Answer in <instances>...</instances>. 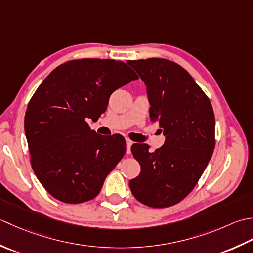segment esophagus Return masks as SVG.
I'll list each match as a JSON object with an SVG mask.
<instances>
[{"label": "esophagus", "mask_w": 253, "mask_h": 253, "mask_svg": "<svg viewBox=\"0 0 253 253\" xmlns=\"http://www.w3.org/2000/svg\"><path fill=\"white\" fill-rule=\"evenodd\" d=\"M126 154H130L131 153V146H132L133 142L131 140H128V138H126Z\"/></svg>", "instance_id": "obj_1"}]
</instances>
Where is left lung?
Returning <instances> with one entry per match:
<instances>
[{"instance_id": "obj_1", "label": "left lung", "mask_w": 253, "mask_h": 253, "mask_svg": "<svg viewBox=\"0 0 253 253\" xmlns=\"http://www.w3.org/2000/svg\"><path fill=\"white\" fill-rule=\"evenodd\" d=\"M146 85L149 118L166 136L153 153L147 144L131 151L141 172L130 180L137 201L155 209L182 201L197 185L215 147V117L209 97L182 66L161 58L128 60Z\"/></svg>"}]
</instances>
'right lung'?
Here are the masks:
<instances>
[{
    "label": "right lung",
    "instance_id": "obj_1",
    "mask_svg": "<svg viewBox=\"0 0 253 253\" xmlns=\"http://www.w3.org/2000/svg\"><path fill=\"white\" fill-rule=\"evenodd\" d=\"M138 77L125 62L72 60L45 77L30 99L25 133L30 163L42 187L56 200L79 204L94 199L126 154L120 134L99 135L98 120L120 87Z\"/></svg>",
    "mask_w": 253,
    "mask_h": 253
}]
</instances>
